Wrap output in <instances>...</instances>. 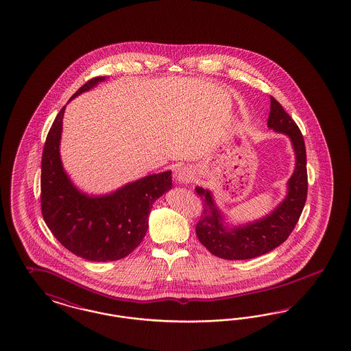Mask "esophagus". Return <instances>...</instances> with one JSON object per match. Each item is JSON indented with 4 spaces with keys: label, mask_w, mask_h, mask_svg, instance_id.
I'll return each mask as SVG.
<instances>
[{
    "label": "esophagus",
    "mask_w": 351,
    "mask_h": 351,
    "mask_svg": "<svg viewBox=\"0 0 351 351\" xmlns=\"http://www.w3.org/2000/svg\"><path fill=\"white\" fill-rule=\"evenodd\" d=\"M173 175H175V179L178 182L188 184V182H193V172L186 166H179L178 169H175Z\"/></svg>",
    "instance_id": "34e87169"
}]
</instances>
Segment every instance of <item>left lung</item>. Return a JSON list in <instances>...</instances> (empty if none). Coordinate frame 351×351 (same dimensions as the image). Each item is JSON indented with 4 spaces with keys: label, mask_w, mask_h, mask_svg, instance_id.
I'll list each match as a JSON object with an SVG mask.
<instances>
[{
    "label": "left lung",
    "mask_w": 351,
    "mask_h": 351,
    "mask_svg": "<svg viewBox=\"0 0 351 351\" xmlns=\"http://www.w3.org/2000/svg\"><path fill=\"white\" fill-rule=\"evenodd\" d=\"M267 128L287 136L295 155L294 172L286 182V196L273 210L258 219L235 223L217 205L210 189L196 186L197 195L204 201V214L196 226L197 238L217 257L248 260L273 251L289 238L304 208L308 186L304 140L294 120L273 97Z\"/></svg>",
    "instance_id": "1"
}]
</instances>
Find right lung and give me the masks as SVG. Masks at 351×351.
I'll return each instance as SVG.
<instances>
[{"label": "right lung", "instance_id": "obj_1", "mask_svg": "<svg viewBox=\"0 0 351 351\" xmlns=\"http://www.w3.org/2000/svg\"><path fill=\"white\" fill-rule=\"evenodd\" d=\"M106 80L88 81L71 100ZM65 108L57 114L43 150V218L55 238L82 258L98 263L124 258L145 238L155 201L172 188L171 171L126 182L104 195L81 191L71 182L60 154Z\"/></svg>", "mask_w": 351, "mask_h": 351}]
</instances>
